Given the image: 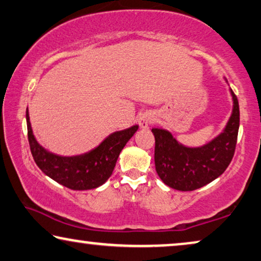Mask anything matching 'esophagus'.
Instances as JSON below:
<instances>
[{
  "instance_id": "esophagus-1",
  "label": "esophagus",
  "mask_w": 261,
  "mask_h": 261,
  "mask_svg": "<svg viewBox=\"0 0 261 261\" xmlns=\"http://www.w3.org/2000/svg\"><path fill=\"white\" fill-rule=\"evenodd\" d=\"M154 122V116L150 112H144L138 117V124L141 129H147Z\"/></svg>"
}]
</instances>
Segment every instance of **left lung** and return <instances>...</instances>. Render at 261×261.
Returning <instances> with one entry per match:
<instances>
[{
    "instance_id": "left-lung-1",
    "label": "left lung",
    "mask_w": 261,
    "mask_h": 261,
    "mask_svg": "<svg viewBox=\"0 0 261 261\" xmlns=\"http://www.w3.org/2000/svg\"><path fill=\"white\" fill-rule=\"evenodd\" d=\"M230 93L233 102L230 118L223 131L204 145L186 146L169 130H151L155 141V171L169 188L178 191L200 189L217 179L230 165L239 130V103L232 89Z\"/></svg>"
}]
</instances>
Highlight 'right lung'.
<instances>
[{
    "instance_id": "obj_1",
    "label": "right lung",
    "mask_w": 261,
    "mask_h": 261,
    "mask_svg": "<svg viewBox=\"0 0 261 261\" xmlns=\"http://www.w3.org/2000/svg\"><path fill=\"white\" fill-rule=\"evenodd\" d=\"M25 117L31 154L38 168L58 184L79 191L99 188L110 178L120 151L138 130V125H134L116 131L88 152L61 155L50 152L37 142L31 129L28 109Z\"/></svg>"
}]
</instances>
